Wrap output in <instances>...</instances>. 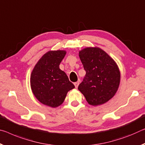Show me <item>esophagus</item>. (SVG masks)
I'll return each instance as SVG.
<instances>
[{"label": "esophagus", "instance_id": "1", "mask_svg": "<svg viewBox=\"0 0 145 145\" xmlns=\"http://www.w3.org/2000/svg\"><path fill=\"white\" fill-rule=\"evenodd\" d=\"M79 81H77V82H75L74 83V85H75V88H77L78 87V86H79Z\"/></svg>", "mask_w": 145, "mask_h": 145}]
</instances>
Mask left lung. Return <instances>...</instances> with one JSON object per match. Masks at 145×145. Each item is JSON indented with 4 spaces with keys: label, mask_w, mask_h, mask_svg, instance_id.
Segmentation results:
<instances>
[{
    "label": "left lung",
    "mask_w": 145,
    "mask_h": 145,
    "mask_svg": "<svg viewBox=\"0 0 145 145\" xmlns=\"http://www.w3.org/2000/svg\"><path fill=\"white\" fill-rule=\"evenodd\" d=\"M79 56L86 75L78 89L91 106L105 104L119 88L121 73L118 64L106 52L98 47H86Z\"/></svg>",
    "instance_id": "left-lung-1"
}]
</instances>
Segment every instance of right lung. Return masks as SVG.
Listing matches in <instances>:
<instances>
[{"label": "right lung", "mask_w": 145, "mask_h": 145, "mask_svg": "<svg viewBox=\"0 0 145 145\" xmlns=\"http://www.w3.org/2000/svg\"><path fill=\"white\" fill-rule=\"evenodd\" d=\"M65 50H50L44 54L32 70L30 86L39 101L52 108L62 105L69 91L75 88L59 68Z\"/></svg>", "instance_id": "obj_1"}]
</instances>
